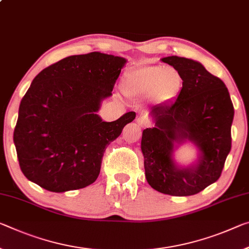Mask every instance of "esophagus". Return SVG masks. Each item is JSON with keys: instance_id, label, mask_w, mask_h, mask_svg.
<instances>
[{"instance_id": "obj_1", "label": "esophagus", "mask_w": 249, "mask_h": 249, "mask_svg": "<svg viewBox=\"0 0 249 249\" xmlns=\"http://www.w3.org/2000/svg\"><path fill=\"white\" fill-rule=\"evenodd\" d=\"M136 123L139 124V126H141V127H145V126H147V118H146L145 116H141L137 118Z\"/></svg>"}]
</instances>
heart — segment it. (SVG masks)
<instances>
[{
    "mask_svg": "<svg viewBox=\"0 0 249 249\" xmlns=\"http://www.w3.org/2000/svg\"><path fill=\"white\" fill-rule=\"evenodd\" d=\"M183 86L180 74L165 65L140 66L125 72L121 89L128 97L151 96L155 104H164L174 98Z\"/></svg>",
    "mask_w": 249,
    "mask_h": 249,
    "instance_id": "heart-1",
    "label": "heart"
}]
</instances>
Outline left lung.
<instances>
[{
	"label": "left lung",
	"instance_id": "obj_1",
	"mask_svg": "<svg viewBox=\"0 0 249 249\" xmlns=\"http://www.w3.org/2000/svg\"><path fill=\"white\" fill-rule=\"evenodd\" d=\"M161 61L180 74L183 88L175 100L149 109L154 127L144 129L141 142L145 177L163 194L195 195L222 174L231 148L234 106L224 82L202 63L175 55ZM186 143L195 146L196 159L185 165L175 152Z\"/></svg>",
	"mask_w": 249,
	"mask_h": 249
}]
</instances>
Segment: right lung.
<instances>
[{"mask_svg": "<svg viewBox=\"0 0 249 249\" xmlns=\"http://www.w3.org/2000/svg\"><path fill=\"white\" fill-rule=\"evenodd\" d=\"M126 63L101 52L71 55L34 77L19 104L13 135L27 179L54 193L96 180L105 148L136 116L128 112L104 122L97 114Z\"/></svg>", "mask_w": 249, "mask_h": 249, "instance_id": "obj_1", "label": "right lung"}]
</instances>
